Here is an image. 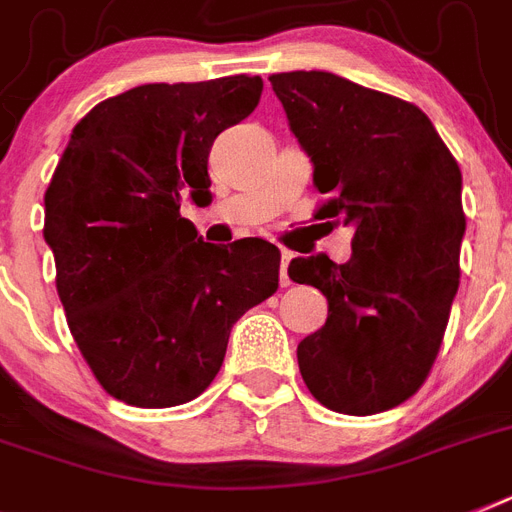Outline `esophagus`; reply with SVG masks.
<instances>
[{
  "label": "esophagus",
  "mask_w": 512,
  "mask_h": 512,
  "mask_svg": "<svg viewBox=\"0 0 512 512\" xmlns=\"http://www.w3.org/2000/svg\"><path fill=\"white\" fill-rule=\"evenodd\" d=\"M290 259H293V253H282V264H280V285L287 287L290 285V277H287V264H290Z\"/></svg>",
  "instance_id": "1"
}]
</instances>
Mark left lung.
Listing matches in <instances>:
<instances>
[{
  "label": "left lung",
  "instance_id": "obj_1",
  "mask_svg": "<svg viewBox=\"0 0 512 512\" xmlns=\"http://www.w3.org/2000/svg\"><path fill=\"white\" fill-rule=\"evenodd\" d=\"M269 83L314 162V219L356 230L345 264L322 253L287 266L329 303L324 327L298 345L301 377L329 411H390L429 377L458 293L460 167L411 101L322 70Z\"/></svg>",
  "mask_w": 512,
  "mask_h": 512
}]
</instances>
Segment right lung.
<instances>
[{
    "label": "right lung",
    "instance_id": "obj_1",
    "mask_svg": "<svg viewBox=\"0 0 512 512\" xmlns=\"http://www.w3.org/2000/svg\"><path fill=\"white\" fill-rule=\"evenodd\" d=\"M261 78L146 83L73 128L44 196L67 327L96 382L135 408L198 398L232 324L280 285V248L211 246L180 214L209 198V151L256 109Z\"/></svg>",
    "mask_w": 512,
    "mask_h": 512
}]
</instances>
